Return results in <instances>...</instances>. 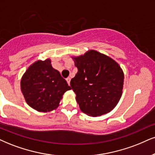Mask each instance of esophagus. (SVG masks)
Masks as SVG:
<instances>
[{"label":"esophagus","mask_w":155,"mask_h":155,"mask_svg":"<svg viewBox=\"0 0 155 155\" xmlns=\"http://www.w3.org/2000/svg\"><path fill=\"white\" fill-rule=\"evenodd\" d=\"M66 81H67V82H68V85H70V81H71V78H68L66 79Z\"/></svg>","instance_id":"obj_1"}]
</instances>
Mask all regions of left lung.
<instances>
[{"label":"left lung","instance_id":"8db88e82","mask_svg":"<svg viewBox=\"0 0 155 155\" xmlns=\"http://www.w3.org/2000/svg\"><path fill=\"white\" fill-rule=\"evenodd\" d=\"M72 58L78 72L70 86L81 110L93 117L110 112L122 95L124 76L121 68L110 57L95 50Z\"/></svg>","mask_w":155,"mask_h":155}]
</instances>
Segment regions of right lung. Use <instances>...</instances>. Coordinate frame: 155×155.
Here are the masks:
<instances>
[{
  "instance_id": "right-lung-1",
  "label": "right lung",
  "mask_w": 155,
  "mask_h": 155,
  "mask_svg": "<svg viewBox=\"0 0 155 155\" xmlns=\"http://www.w3.org/2000/svg\"><path fill=\"white\" fill-rule=\"evenodd\" d=\"M21 89L28 106L39 112H49L56 109L63 94L71 87L47 59L37 61L27 69Z\"/></svg>"
}]
</instances>
